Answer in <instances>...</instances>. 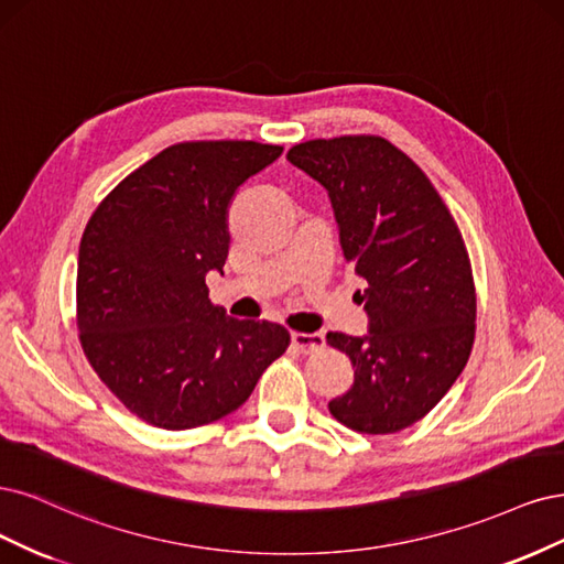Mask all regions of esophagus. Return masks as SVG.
Masks as SVG:
<instances>
[{"label":"esophagus","instance_id":"obj_1","mask_svg":"<svg viewBox=\"0 0 564 564\" xmlns=\"http://www.w3.org/2000/svg\"><path fill=\"white\" fill-rule=\"evenodd\" d=\"M290 339H293V347L302 354L318 351L325 344V337L321 333H293L290 335Z\"/></svg>","mask_w":564,"mask_h":564}]
</instances>
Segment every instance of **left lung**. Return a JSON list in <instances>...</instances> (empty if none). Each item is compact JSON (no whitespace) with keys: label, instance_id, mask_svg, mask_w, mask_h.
<instances>
[{"label":"left lung","instance_id":"8db88e82","mask_svg":"<svg viewBox=\"0 0 564 564\" xmlns=\"http://www.w3.org/2000/svg\"><path fill=\"white\" fill-rule=\"evenodd\" d=\"M288 161L328 192L344 258L368 281V335L325 337L356 368L330 414L360 433L408 429L449 391L474 347L462 231L424 171L384 138L308 140Z\"/></svg>","mask_w":564,"mask_h":564}]
</instances>
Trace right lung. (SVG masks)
Instances as JSON below:
<instances>
[{"mask_svg":"<svg viewBox=\"0 0 564 564\" xmlns=\"http://www.w3.org/2000/svg\"><path fill=\"white\" fill-rule=\"evenodd\" d=\"M252 140L180 142L107 194L79 243L77 328L90 366L142 422L183 431L239 410L290 344L279 323L213 306L229 206L281 156Z\"/></svg>","mask_w":564,"mask_h":564,"instance_id":"add662e5","label":"right lung"}]
</instances>
